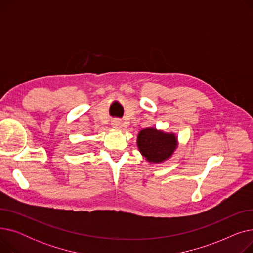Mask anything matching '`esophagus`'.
<instances>
[{
    "mask_svg": "<svg viewBox=\"0 0 253 253\" xmlns=\"http://www.w3.org/2000/svg\"><path fill=\"white\" fill-rule=\"evenodd\" d=\"M112 126L115 129H120L122 127V121H121V120H119V119H114L112 121Z\"/></svg>",
    "mask_w": 253,
    "mask_h": 253,
    "instance_id": "1",
    "label": "esophagus"
}]
</instances>
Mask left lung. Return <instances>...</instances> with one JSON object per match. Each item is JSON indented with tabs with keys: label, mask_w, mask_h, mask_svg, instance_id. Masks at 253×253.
Returning a JSON list of instances; mask_svg holds the SVG:
<instances>
[{
	"label": "left lung",
	"mask_w": 253,
	"mask_h": 253,
	"mask_svg": "<svg viewBox=\"0 0 253 253\" xmlns=\"http://www.w3.org/2000/svg\"><path fill=\"white\" fill-rule=\"evenodd\" d=\"M137 147L141 155L152 163H162L177 148V137L155 128L142 129L137 136Z\"/></svg>",
	"instance_id": "obj_1"
}]
</instances>
